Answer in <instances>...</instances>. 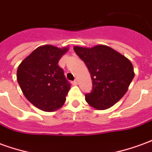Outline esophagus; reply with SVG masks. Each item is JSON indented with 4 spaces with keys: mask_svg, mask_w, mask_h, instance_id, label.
Instances as JSON below:
<instances>
[{
    "mask_svg": "<svg viewBox=\"0 0 152 152\" xmlns=\"http://www.w3.org/2000/svg\"><path fill=\"white\" fill-rule=\"evenodd\" d=\"M72 85H74V86H77V85H78V81H77V80H75L74 81H72Z\"/></svg>",
    "mask_w": 152,
    "mask_h": 152,
    "instance_id": "esophagus-1",
    "label": "esophagus"
}]
</instances>
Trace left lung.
<instances>
[{"label":"left lung","mask_w":152,"mask_h":152,"mask_svg":"<svg viewBox=\"0 0 152 152\" xmlns=\"http://www.w3.org/2000/svg\"><path fill=\"white\" fill-rule=\"evenodd\" d=\"M91 76L92 92L86 101L97 110H106L122 99L134 77L133 64L126 57L104 45L92 48L74 46Z\"/></svg>","instance_id":"obj_1"}]
</instances>
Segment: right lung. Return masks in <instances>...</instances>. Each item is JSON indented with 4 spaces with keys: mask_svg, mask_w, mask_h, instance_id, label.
Instances as JSON below:
<instances>
[{
    "mask_svg": "<svg viewBox=\"0 0 152 152\" xmlns=\"http://www.w3.org/2000/svg\"><path fill=\"white\" fill-rule=\"evenodd\" d=\"M67 50V47L41 45L18 66L17 80L23 95L41 111L54 112L66 101L71 86L58 63Z\"/></svg>",
    "mask_w": 152,
    "mask_h": 152,
    "instance_id": "obj_1",
    "label": "right lung"
}]
</instances>
